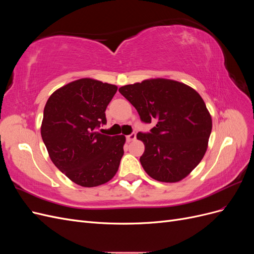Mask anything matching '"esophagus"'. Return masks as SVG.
Masks as SVG:
<instances>
[{"label":"esophagus","mask_w":254,"mask_h":254,"mask_svg":"<svg viewBox=\"0 0 254 254\" xmlns=\"http://www.w3.org/2000/svg\"><path fill=\"white\" fill-rule=\"evenodd\" d=\"M135 137H136V134L131 133V134H129V135L126 136V140H127V142H132V141L135 140Z\"/></svg>","instance_id":"34e87169"}]
</instances>
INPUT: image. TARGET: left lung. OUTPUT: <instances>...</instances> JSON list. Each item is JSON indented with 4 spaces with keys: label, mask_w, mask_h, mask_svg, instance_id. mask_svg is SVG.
Masks as SVG:
<instances>
[{
    "label": "left lung",
    "mask_w": 254,
    "mask_h": 254,
    "mask_svg": "<svg viewBox=\"0 0 254 254\" xmlns=\"http://www.w3.org/2000/svg\"><path fill=\"white\" fill-rule=\"evenodd\" d=\"M141 121H157L149 133L139 132L145 145L140 162L152 179L174 183L200 163L212 131V118L193 88L172 79L151 78L119 89Z\"/></svg>",
    "instance_id": "8db88e82"
}]
</instances>
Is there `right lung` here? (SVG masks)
<instances>
[{"mask_svg": "<svg viewBox=\"0 0 254 254\" xmlns=\"http://www.w3.org/2000/svg\"><path fill=\"white\" fill-rule=\"evenodd\" d=\"M118 87L93 78L68 82L49 97L41 136L52 162L74 183L101 186L117 174L124 155L125 135L96 131L106 124V108Z\"/></svg>", "mask_w": 254, "mask_h": 254, "instance_id": "1", "label": "right lung"}]
</instances>
